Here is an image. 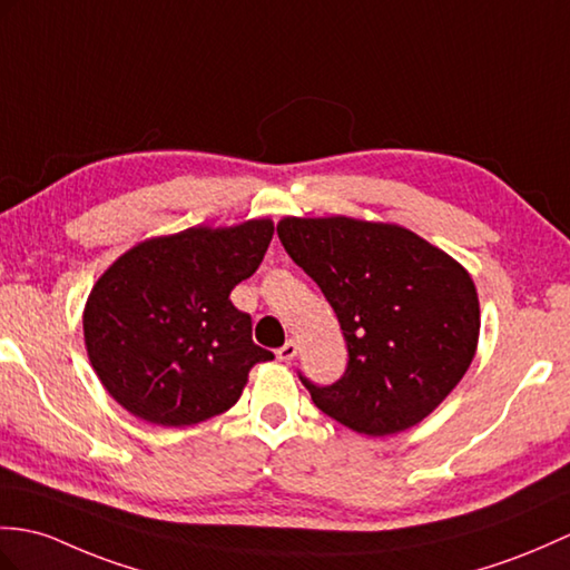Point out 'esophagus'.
Returning <instances> with one entry per match:
<instances>
[{"mask_svg": "<svg viewBox=\"0 0 570 570\" xmlns=\"http://www.w3.org/2000/svg\"><path fill=\"white\" fill-rule=\"evenodd\" d=\"M296 352H298L296 342L288 340L286 345H282L279 350H276V360H279V362H291V360H294V356H296Z\"/></svg>", "mask_w": 570, "mask_h": 570, "instance_id": "esophagus-1", "label": "esophagus"}]
</instances>
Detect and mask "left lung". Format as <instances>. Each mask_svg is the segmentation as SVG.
I'll use <instances>...</instances> for the list:
<instances>
[{
	"label": "left lung",
	"instance_id": "obj_1",
	"mask_svg": "<svg viewBox=\"0 0 570 570\" xmlns=\"http://www.w3.org/2000/svg\"><path fill=\"white\" fill-rule=\"evenodd\" d=\"M288 257L321 286L347 340L345 376L313 386V403L368 436L415 428L473 362L481 333L471 274L395 223L350 216L276 225Z\"/></svg>",
	"mask_w": 570,
	"mask_h": 570
}]
</instances>
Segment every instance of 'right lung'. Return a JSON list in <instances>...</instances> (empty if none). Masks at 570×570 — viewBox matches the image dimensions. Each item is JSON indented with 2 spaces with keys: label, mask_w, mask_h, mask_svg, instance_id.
I'll return each instance as SVG.
<instances>
[{
  "label": "right lung",
  "mask_w": 570,
  "mask_h": 570,
  "mask_svg": "<svg viewBox=\"0 0 570 570\" xmlns=\"http://www.w3.org/2000/svg\"><path fill=\"white\" fill-rule=\"evenodd\" d=\"M274 223L196 225L134 245L91 286L82 325L91 366L111 399L160 428L225 413L247 374L274 354L230 303L272 243Z\"/></svg>",
  "instance_id": "obj_1"
}]
</instances>
